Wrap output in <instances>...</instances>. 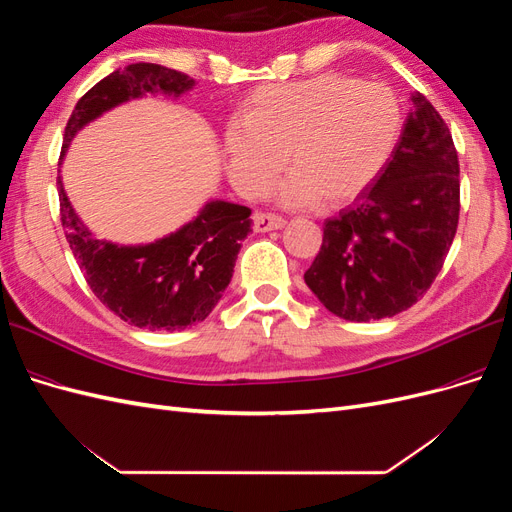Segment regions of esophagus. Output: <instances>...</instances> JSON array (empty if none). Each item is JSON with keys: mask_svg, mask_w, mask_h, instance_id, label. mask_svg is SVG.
<instances>
[{"mask_svg": "<svg viewBox=\"0 0 512 512\" xmlns=\"http://www.w3.org/2000/svg\"><path fill=\"white\" fill-rule=\"evenodd\" d=\"M286 226V220L282 215L275 213H254V230L256 232H269V230H280Z\"/></svg>", "mask_w": 512, "mask_h": 512, "instance_id": "34e87169", "label": "esophagus"}]
</instances>
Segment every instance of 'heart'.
<instances>
[{
	"instance_id": "obj_1",
	"label": "heart",
	"mask_w": 512,
	"mask_h": 512,
	"mask_svg": "<svg viewBox=\"0 0 512 512\" xmlns=\"http://www.w3.org/2000/svg\"><path fill=\"white\" fill-rule=\"evenodd\" d=\"M404 130L393 91L344 74L267 85L226 128L224 151L235 188L265 196L288 164L294 173L277 188L288 207L342 205L363 194L391 162Z\"/></svg>"
}]
</instances>
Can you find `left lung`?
<instances>
[{"label": "left lung", "instance_id": "8db88e82", "mask_svg": "<svg viewBox=\"0 0 512 512\" xmlns=\"http://www.w3.org/2000/svg\"><path fill=\"white\" fill-rule=\"evenodd\" d=\"M401 138L376 183L324 222L305 284L350 322L412 307L440 273L459 222V158L433 104L414 91Z\"/></svg>", "mask_w": 512, "mask_h": 512}]
</instances>
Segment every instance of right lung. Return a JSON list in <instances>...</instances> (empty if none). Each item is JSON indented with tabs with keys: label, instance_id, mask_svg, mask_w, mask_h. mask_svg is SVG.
I'll use <instances>...</instances> for the list:
<instances>
[{
	"label": "right lung",
	"instance_id": "add662e5",
	"mask_svg": "<svg viewBox=\"0 0 512 512\" xmlns=\"http://www.w3.org/2000/svg\"><path fill=\"white\" fill-rule=\"evenodd\" d=\"M194 87L188 74L158 64L115 70L76 102L68 119L61 158L89 121L141 96H181ZM59 215L70 250L89 288L115 316L149 331H177L203 322L230 284L241 241L252 230V211L211 200L192 222L147 245L96 239L74 213L57 177Z\"/></svg>",
	"mask_w": 512,
	"mask_h": 512
}]
</instances>
